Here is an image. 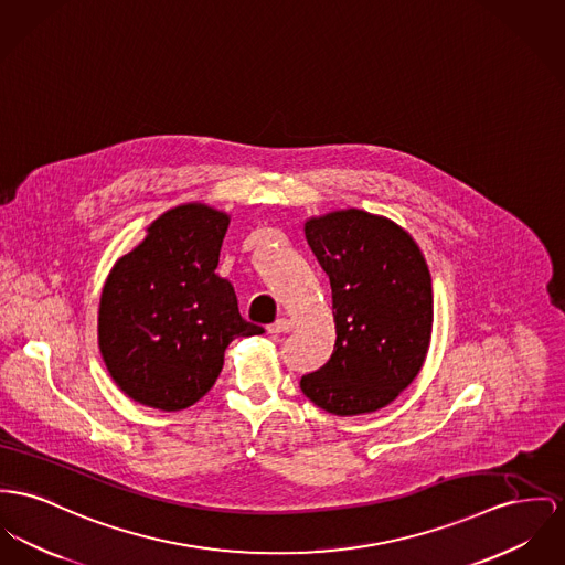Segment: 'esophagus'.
<instances>
[{
	"instance_id": "esophagus-1",
	"label": "esophagus",
	"mask_w": 565,
	"mask_h": 565,
	"mask_svg": "<svg viewBox=\"0 0 565 565\" xmlns=\"http://www.w3.org/2000/svg\"><path fill=\"white\" fill-rule=\"evenodd\" d=\"M291 330H294V321L287 319V317H280V319H276V321L269 326V332H271V334H287V332H291Z\"/></svg>"
}]
</instances>
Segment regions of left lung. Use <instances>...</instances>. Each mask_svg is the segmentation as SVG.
I'll return each mask as SVG.
<instances>
[{
    "instance_id": "1",
    "label": "left lung",
    "mask_w": 565,
    "mask_h": 565,
    "mask_svg": "<svg viewBox=\"0 0 565 565\" xmlns=\"http://www.w3.org/2000/svg\"><path fill=\"white\" fill-rule=\"evenodd\" d=\"M306 242L330 278L337 342L301 376V392L328 414L387 407L424 366L433 332V280L414 237L364 210L312 216Z\"/></svg>"
}]
</instances>
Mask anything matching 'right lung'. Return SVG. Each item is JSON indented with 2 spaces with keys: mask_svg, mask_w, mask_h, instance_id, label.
<instances>
[{
  "mask_svg": "<svg viewBox=\"0 0 565 565\" xmlns=\"http://www.w3.org/2000/svg\"><path fill=\"white\" fill-rule=\"evenodd\" d=\"M228 221L205 203L171 207L111 267L98 306V347L135 403L186 409L216 383L231 340L264 334L242 319L231 282L216 274Z\"/></svg>",
  "mask_w": 565,
  "mask_h": 565,
  "instance_id": "1",
  "label": "right lung"
}]
</instances>
